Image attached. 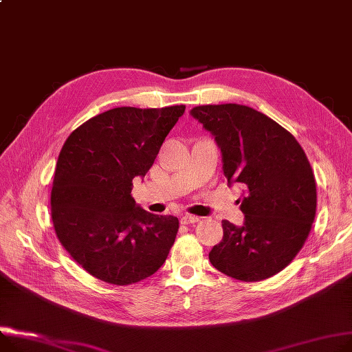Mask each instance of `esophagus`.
Masks as SVG:
<instances>
[{
  "instance_id": "34e87169",
  "label": "esophagus",
  "mask_w": 352,
  "mask_h": 352,
  "mask_svg": "<svg viewBox=\"0 0 352 352\" xmlns=\"http://www.w3.org/2000/svg\"><path fill=\"white\" fill-rule=\"evenodd\" d=\"M201 218L199 217H195V215H185L181 218V223L184 225H190V223H197Z\"/></svg>"
}]
</instances>
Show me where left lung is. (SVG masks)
<instances>
[{"label":"left lung","mask_w":352,"mask_h":352,"mask_svg":"<svg viewBox=\"0 0 352 352\" xmlns=\"http://www.w3.org/2000/svg\"><path fill=\"white\" fill-rule=\"evenodd\" d=\"M191 114L212 133L229 184L243 186L242 226L222 221L223 238L209 252L221 273L261 282L292 263L316 218V179L292 133L266 114L235 103L197 106Z\"/></svg>","instance_id":"left-lung-1"}]
</instances>
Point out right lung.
I'll list each match as a JSON object with an SVG mask.
<instances>
[{"label": "right lung", "mask_w": 352, "mask_h": 352, "mask_svg": "<svg viewBox=\"0 0 352 352\" xmlns=\"http://www.w3.org/2000/svg\"><path fill=\"white\" fill-rule=\"evenodd\" d=\"M185 106L116 107L72 131L58 157L51 215L60 245L89 274L129 286L166 262L179 228L173 215L135 205L144 177Z\"/></svg>", "instance_id": "add662e5"}]
</instances>
